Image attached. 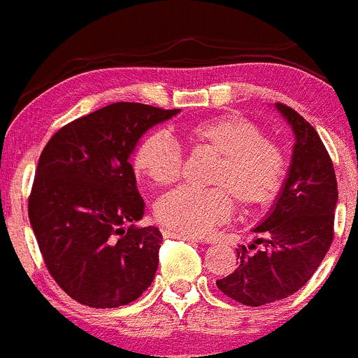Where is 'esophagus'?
<instances>
[{"label":"esophagus","instance_id":"esophagus-1","mask_svg":"<svg viewBox=\"0 0 358 358\" xmlns=\"http://www.w3.org/2000/svg\"><path fill=\"white\" fill-rule=\"evenodd\" d=\"M164 238H175V239H183V241L188 243H200L199 238L190 236V234H182V233H175V231H164Z\"/></svg>","mask_w":358,"mask_h":358}]
</instances>
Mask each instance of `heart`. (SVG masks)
<instances>
[{"label":"heart","instance_id":"b5f03b06","mask_svg":"<svg viewBox=\"0 0 358 358\" xmlns=\"http://www.w3.org/2000/svg\"><path fill=\"white\" fill-rule=\"evenodd\" d=\"M195 149L217 161L212 166V188H178L156 203V219L175 233L200 236L231 215L234 202L243 210L272 203L287 175L284 151L255 122L236 113L195 122L185 129ZM182 151L161 132L144 136L132 155V168L156 187H170L182 173Z\"/></svg>","mask_w":358,"mask_h":358}]
</instances>
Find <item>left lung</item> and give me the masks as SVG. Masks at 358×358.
<instances>
[{
  "mask_svg": "<svg viewBox=\"0 0 358 358\" xmlns=\"http://www.w3.org/2000/svg\"><path fill=\"white\" fill-rule=\"evenodd\" d=\"M275 107L296 134L287 180L272 212L255 227L262 250L239 246L236 270L215 282L227 297L255 308L292 296L313 277L333 243L338 200L333 161L317 132L294 108Z\"/></svg>",
  "mask_w": 358,
  "mask_h": 358,
  "instance_id": "8db88e82",
  "label": "left lung"
}]
</instances>
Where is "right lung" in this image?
<instances>
[{
    "label": "right lung",
    "mask_w": 358,
    "mask_h": 358,
    "mask_svg": "<svg viewBox=\"0 0 358 358\" xmlns=\"http://www.w3.org/2000/svg\"><path fill=\"white\" fill-rule=\"evenodd\" d=\"M178 112L117 101L69 122L45 144L29 219L50 277L80 304L119 308L151 285L163 238L158 227L134 224L144 202L129 158L148 129Z\"/></svg>",
    "instance_id": "add662e5"
}]
</instances>
